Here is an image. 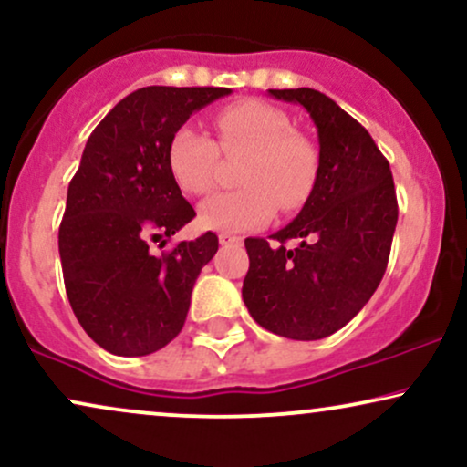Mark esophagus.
<instances>
[{"instance_id":"esophagus-1","label":"esophagus","mask_w":467,"mask_h":467,"mask_svg":"<svg viewBox=\"0 0 467 467\" xmlns=\"http://www.w3.org/2000/svg\"><path fill=\"white\" fill-rule=\"evenodd\" d=\"M241 237H237V234H230V233H220V244L222 245H239L241 244Z\"/></svg>"}]
</instances>
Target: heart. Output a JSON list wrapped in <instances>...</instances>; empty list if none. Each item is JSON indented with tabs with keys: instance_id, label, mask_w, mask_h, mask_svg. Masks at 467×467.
Returning a JSON list of instances; mask_svg holds the SVG:
<instances>
[{
	"instance_id": "obj_1",
	"label": "heart",
	"mask_w": 467,
	"mask_h": 467,
	"mask_svg": "<svg viewBox=\"0 0 467 467\" xmlns=\"http://www.w3.org/2000/svg\"><path fill=\"white\" fill-rule=\"evenodd\" d=\"M217 144L193 125H182L168 141V170L187 196L213 190L220 150L245 157L239 168L244 187L211 196L200 204L204 228L241 233L267 223L275 209L291 213L308 200L317 181L318 157L304 135L293 131L285 111L263 101H241L213 116Z\"/></svg>"
}]
</instances>
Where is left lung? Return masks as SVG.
I'll return each instance as SVG.
<instances>
[{
	"mask_svg": "<svg viewBox=\"0 0 467 467\" xmlns=\"http://www.w3.org/2000/svg\"><path fill=\"white\" fill-rule=\"evenodd\" d=\"M299 103L318 133L317 181L299 215L267 239H245L244 302L258 326L293 340L345 327L386 274L399 220L390 163L370 133L312 88L269 90ZM288 240L298 245L288 248Z\"/></svg>",
	"mask_w": 467,
	"mask_h": 467,
	"instance_id": "left-lung-1",
	"label": "left lung"
}]
</instances>
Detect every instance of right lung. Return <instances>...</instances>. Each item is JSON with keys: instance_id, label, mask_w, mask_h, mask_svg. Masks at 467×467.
Wrapping results in <instances>:
<instances>
[{"instance_id": "1", "label": "right lung", "mask_w": 467, "mask_h": 467, "mask_svg": "<svg viewBox=\"0 0 467 467\" xmlns=\"http://www.w3.org/2000/svg\"><path fill=\"white\" fill-rule=\"evenodd\" d=\"M228 88H140L99 122L68 185L60 258L70 308L114 356H149L185 326L200 269L220 241L206 233L155 252L196 217L168 170V141Z\"/></svg>"}]
</instances>
